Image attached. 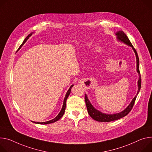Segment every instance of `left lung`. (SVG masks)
Instances as JSON below:
<instances>
[{
  "label": "left lung",
  "mask_w": 152,
  "mask_h": 152,
  "mask_svg": "<svg viewBox=\"0 0 152 152\" xmlns=\"http://www.w3.org/2000/svg\"><path fill=\"white\" fill-rule=\"evenodd\" d=\"M115 34L116 35V38L118 41H120L121 42H123L124 44H125L130 47H131L134 51L135 55H136V71L140 75L139 79L137 80V87H138V89H137V92L136 96H134V98L132 99L131 101L130 104L126 107V109H124L123 111H122L120 113H115V114H106L104 113H102L100 111H99L98 110L96 109L93 105L90 103V101L88 99V97L87 94H85V100H86V104L87 108V111L89 114V115L95 121H98V122H110V121H115L117 119H119L120 118H122L124 116H126L129 114V113L131 111V110L133 108V106L134 104L135 100L136 99V97L137 94H138L140 89H141V75L140 73V61H139V58H138V55L137 54V52L132 44H131L130 40L129 39L127 35L124 33L122 31H117Z\"/></svg>",
  "instance_id": "obj_1"
}]
</instances>
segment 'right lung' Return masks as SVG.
<instances>
[{
	"instance_id": "obj_1",
	"label": "right lung",
	"mask_w": 152,
	"mask_h": 152,
	"mask_svg": "<svg viewBox=\"0 0 152 152\" xmlns=\"http://www.w3.org/2000/svg\"><path fill=\"white\" fill-rule=\"evenodd\" d=\"M32 34H33V33H31V34H30L28 36H27L26 38H25V39L23 40V43L22 44V45L19 47V49H18V50H19V49H20V48L22 47V46L25 43V42L27 40V39H28L31 35H32ZM73 86L74 85H72L71 86V87H70V88L68 89V90L67 91V92H66V94H65V98H64V102H63V105H62V109H61V112H59V113L58 114V115L56 117V118H54V119H51V120H50V121H46V122H34V121H32L33 122H34V123H35V124H51V123H53V122H56V121H58L59 119H60L62 117V116L64 115V112H65V108H66V99H67V98H68V96L70 95V92H71V89H72V88L73 87Z\"/></svg>"
}]
</instances>
